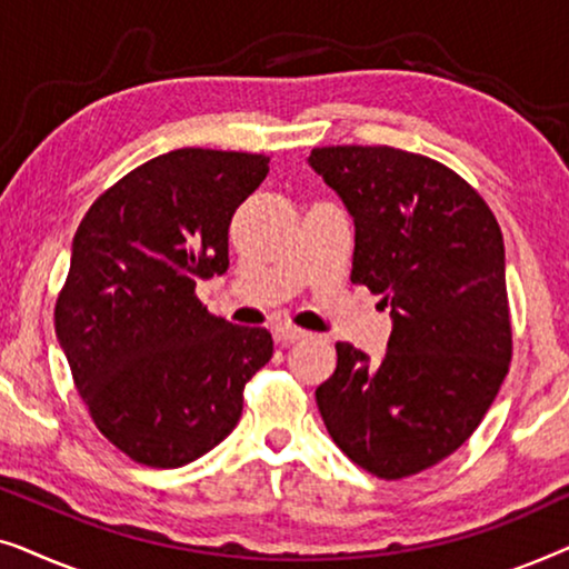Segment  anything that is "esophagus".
<instances>
[{"instance_id":"1","label":"esophagus","mask_w":569,"mask_h":569,"mask_svg":"<svg viewBox=\"0 0 569 569\" xmlns=\"http://www.w3.org/2000/svg\"><path fill=\"white\" fill-rule=\"evenodd\" d=\"M271 333H274L277 345H282V347L295 345V341H300V339L308 337V331H302V329H298V326H290V323L274 326V331H271Z\"/></svg>"}]
</instances>
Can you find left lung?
I'll use <instances>...</instances> for the list:
<instances>
[{
  "mask_svg": "<svg viewBox=\"0 0 569 569\" xmlns=\"http://www.w3.org/2000/svg\"><path fill=\"white\" fill-rule=\"evenodd\" d=\"M308 166L355 220L352 282L391 306L380 362L347 341L316 388L333 442L365 471L403 479L477 430L512 357L505 243L461 176L396 147H316Z\"/></svg>",
  "mask_w": 569,
  "mask_h": 569,
  "instance_id": "obj_1",
  "label": "left lung"
}]
</instances>
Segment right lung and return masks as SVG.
<instances>
[{"instance_id":"add662e5","label":"right lung","mask_w":569,"mask_h":569,"mask_svg":"<svg viewBox=\"0 0 569 569\" xmlns=\"http://www.w3.org/2000/svg\"><path fill=\"white\" fill-rule=\"evenodd\" d=\"M267 154L183 147L131 170L82 217L53 323L92 422L131 461L178 469L228 438L274 352L197 298L224 274L236 209Z\"/></svg>"}]
</instances>
